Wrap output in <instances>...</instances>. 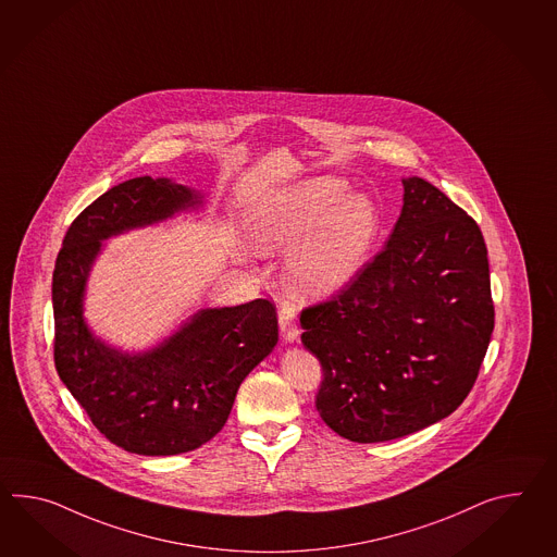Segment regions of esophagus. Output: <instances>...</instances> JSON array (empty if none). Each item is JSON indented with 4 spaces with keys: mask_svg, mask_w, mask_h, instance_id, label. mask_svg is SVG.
I'll return each mask as SVG.
<instances>
[{
    "mask_svg": "<svg viewBox=\"0 0 557 557\" xmlns=\"http://www.w3.org/2000/svg\"><path fill=\"white\" fill-rule=\"evenodd\" d=\"M277 320H280V334L285 344H294L299 336L298 322H296V313L294 308H289L284 304L277 312Z\"/></svg>",
    "mask_w": 557,
    "mask_h": 557,
    "instance_id": "esophagus-1",
    "label": "esophagus"
}]
</instances>
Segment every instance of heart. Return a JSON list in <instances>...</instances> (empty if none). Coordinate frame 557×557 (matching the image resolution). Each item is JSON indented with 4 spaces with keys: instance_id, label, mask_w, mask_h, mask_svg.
Returning <instances> with one entry per match:
<instances>
[{
    "instance_id": "heart-1",
    "label": "heart",
    "mask_w": 557,
    "mask_h": 557,
    "mask_svg": "<svg viewBox=\"0 0 557 557\" xmlns=\"http://www.w3.org/2000/svg\"><path fill=\"white\" fill-rule=\"evenodd\" d=\"M259 253L289 251L285 277L299 299L338 294L364 265L379 237L380 218L364 193H348L344 178L322 175L273 195L245 219Z\"/></svg>"
}]
</instances>
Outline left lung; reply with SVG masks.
Listing matches in <instances>:
<instances>
[{
    "label": "left lung",
    "instance_id": "left-lung-1",
    "mask_svg": "<svg viewBox=\"0 0 557 557\" xmlns=\"http://www.w3.org/2000/svg\"><path fill=\"white\" fill-rule=\"evenodd\" d=\"M403 187L384 249L299 315L301 344L324 372L315 408L354 443L400 438L461 407L495 324L479 225L429 181Z\"/></svg>",
    "mask_w": 557,
    "mask_h": 557
}]
</instances>
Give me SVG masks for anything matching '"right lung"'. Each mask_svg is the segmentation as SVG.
I'll return each mask as SVG.
<instances>
[{
  "label": "right lung",
  "mask_w": 557,
  "mask_h": 557,
  "mask_svg": "<svg viewBox=\"0 0 557 557\" xmlns=\"http://www.w3.org/2000/svg\"><path fill=\"white\" fill-rule=\"evenodd\" d=\"M203 205V193L171 178L124 181L82 211L55 259V370L96 429L128 453L169 457L211 441L245 376L277 344V313L268 299L203 308L140 352L116 348L88 326L86 285L104 242Z\"/></svg>",
  "instance_id": "right-lung-1"
}]
</instances>
